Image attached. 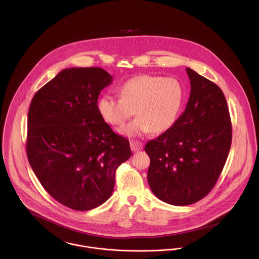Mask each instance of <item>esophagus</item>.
I'll list each match as a JSON object with an SVG mask.
<instances>
[{"label": "esophagus", "instance_id": "obj_1", "mask_svg": "<svg viewBox=\"0 0 259 259\" xmlns=\"http://www.w3.org/2000/svg\"><path fill=\"white\" fill-rule=\"evenodd\" d=\"M144 147L143 143L139 141H131V148L133 151H139Z\"/></svg>", "mask_w": 259, "mask_h": 259}]
</instances>
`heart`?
I'll use <instances>...</instances> for the list:
<instances>
[{
  "label": "heart",
  "instance_id": "heart-1",
  "mask_svg": "<svg viewBox=\"0 0 259 259\" xmlns=\"http://www.w3.org/2000/svg\"><path fill=\"white\" fill-rule=\"evenodd\" d=\"M119 97L103 96L98 103L101 116L113 126H122L138 115L120 132L128 137H144L170 128L178 119L185 100V88L176 77L142 74L125 80L118 89Z\"/></svg>",
  "mask_w": 259,
  "mask_h": 259
}]
</instances>
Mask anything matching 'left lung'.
I'll list each match as a JSON object with an SVG mask.
<instances>
[{"label": "left lung", "mask_w": 259, "mask_h": 259, "mask_svg": "<svg viewBox=\"0 0 259 259\" xmlns=\"http://www.w3.org/2000/svg\"><path fill=\"white\" fill-rule=\"evenodd\" d=\"M190 96L175 124L145 150L150 158L148 182L160 200L184 206L205 195L217 184L232 138L227 103L218 84L186 68Z\"/></svg>", "instance_id": "1"}]
</instances>
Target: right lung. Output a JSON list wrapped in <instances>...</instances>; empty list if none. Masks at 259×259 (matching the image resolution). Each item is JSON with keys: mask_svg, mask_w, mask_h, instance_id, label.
I'll use <instances>...</instances> for the list:
<instances>
[{"mask_svg": "<svg viewBox=\"0 0 259 259\" xmlns=\"http://www.w3.org/2000/svg\"><path fill=\"white\" fill-rule=\"evenodd\" d=\"M111 80L101 68L63 70L37 91L29 109L30 165L47 192L74 210L107 201L116 168L132 156L128 141L98 110L101 91Z\"/></svg>", "mask_w": 259, "mask_h": 259, "instance_id": "add662e5", "label": "right lung"}]
</instances>
